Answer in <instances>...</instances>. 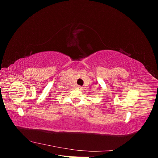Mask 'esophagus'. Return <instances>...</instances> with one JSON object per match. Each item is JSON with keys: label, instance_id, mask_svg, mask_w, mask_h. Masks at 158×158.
Wrapping results in <instances>:
<instances>
[{"label": "esophagus", "instance_id": "1", "mask_svg": "<svg viewBox=\"0 0 158 158\" xmlns=\"http://www.w3.org/2000/svg\"><path fill=\"white\" fill-rule=\"evenodd\" d=\"M78 88H80V89H82V87H80V86H79V87H78Z\"/></svg>", "mask_w": 158, "mask_h": 158}]
</instances>
